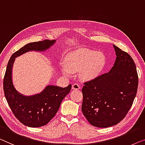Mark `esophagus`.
<instances>
[{"instance_id":"obj_1","label":"esophagus","mask_w":145,"mask_h":145,"mask_svg":"<svg viewBox=\"0 0 145 145\" xmlns=\"http://www.w3.org/2000/svg\"><path fill=\"white\" fill-rule=\"evenodd\" d=\"M80 88V85L77 84V83H74V84L72 85V89H74V90H78Z\"/></svg>"}]
</instances>
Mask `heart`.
<instances>
[{
    "label": "heart",
    "instance_id": "1",
    "mask_svg": "<svg viewBox=\"0 0 145 145\" xmlns=\"http://www.w3.org/2000/svg\"><path fill=\"white\" fill-rule=\"evenodd\" d=\"M105 64V56L103 53L94 50L82 49L70 53L65 62L62 72L67 77L71 73L80 72L79 75L83 80H90L97 76Z\"/></svg>",
    "mask_w": 145,
    "mask_h": 145
}]
</instances>
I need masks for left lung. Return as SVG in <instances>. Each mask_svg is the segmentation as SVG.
I'll list each match as a JSON object with an SVG mask.
<instances>
[{
	"instance_id": "obj_1",
	"label": "left lung",
	"mask_w": 145,
	"mask_h": 145,
	"mask_svg": "<svg viewBox=\"0 0 145 145\" xmlns=\"http://www.w3.org/2000/svg\"><path fill=\"white\" fill-rule=\"evenodd\" d=\"M116 58L108 73L84 83L81 110L91 125L108 127L129 112L138 87L136 66L131 56L116 45Z\"/></svg>"
}]
</instances>
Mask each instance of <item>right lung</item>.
Instances as JSON below:
<instances>
[{
	"instance_id": "1",
	"label": "right lung",
	"mask_w": 145,
	"mask_h": 145,
	"mask_svg": "<svg viewBox=\"0 0 145 145\" xmlns=\"http://www.w3.org/2000/svg\"><path fill=\"white\" fill-rule=\"evenodd\" d=\"M55 40L30 42L14 52L8 62L3 87L6 99L12 112L24 125L30 127L44 126L58 112L61 103L70 93L72 85L60 87L49 85L40 93L25 96L16 90L12 82V68L16 57L29 51L42 52L50 48Z\"/></svg>"
}]
</instances>
